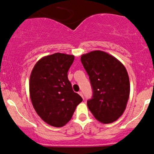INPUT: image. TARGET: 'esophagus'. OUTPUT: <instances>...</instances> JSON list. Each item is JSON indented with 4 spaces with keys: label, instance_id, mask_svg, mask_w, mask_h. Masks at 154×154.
<instances>
[{
    "label": "esophagus",
    "instance_id": "34e87169",
    "mask_svg": "<svg viewBox=\"0 0 154 154\" xmlns=\"http://www.w3.org/2000/svg\"><path fill=\"white\" fill-rule=\"evenodd\" d=\"M79 95H80V96L82 97V98H84V97H83V94H82V91H79Z\"/></svg>",
    "mask_w": 154,
    "mask_h": 154
}]
</instances>
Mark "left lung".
<instances>
[{"instance_id": "8db88e82", "label": "left lung", "mask_w": 154, "mask_h": 154, "mask_svg": "<svg viewBox=\"0 0 154 154\" xmlns=\"http://www.w3.org/2000/svg\"><path fill=\"white\" fill-rule=\"evenodd\" d=\"M88 74L93 94L87 106L103 124L115 122L123 114L130 94L129 75L125 67L114 56L94 50L81 56Z\"/></svg>"}]
</instances>
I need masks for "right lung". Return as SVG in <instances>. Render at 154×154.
<instances>
[{
	"instance_id": "1",
	"label": "right lung",
	"mask_w": 154,
	"mask_h": 154,
	"mask_svg": "<svg viewBox=\"0 0 154 154\" xmlns=\"http://www.w3.org/2000/svg\"><path fill=\"white\" fill-rule=\"evenodd\" d=\"M74 60V55L59 52L45 56L37 62L30 74L32 106L45 122L54 127L65 126L82 101L67 77Z\"/></svg>"
}]
</instances>
